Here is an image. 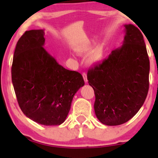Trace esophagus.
Returning <instances> with one entry per match:
<instances>
[{
	"instance_id": "1",
	"label": "esophagus",
	"mask_w": 158,
	"mask_h": 158,
	"mask_svg": "<svg viewBox=\"0 0 158 158\" xmlns=\"http://www.w3.org/2000/svg\"><path fill=\"white\" fill-rule=\"evenodd\" d=\"M82 77H83V79H84V81L85 82H88V78H87V74L86 73H82Z\"/></svg>"
}]
</instances>
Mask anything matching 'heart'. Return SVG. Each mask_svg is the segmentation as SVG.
Listing matches in <instances>:
<instances>
[{
	"mask_svg": "<svg viewBox=\"0 0 158 158\" xmlns=\"http://www.w3.org/2000/svg\"><path fill=\"white\" fill-rule=\"evenodd\" d=\"M76 52L79 55H86L92 50V46L89 44H81L75 48ZM104 59V52L102 48H99L94 51L89 59H88V63L89 64H95L101 62Z\"/></svg>",
	"mask_w": 158,
	"mask_h": 158,
	"instance_id": "b5f03b06",
	"label": "heart"
}]
</instances>
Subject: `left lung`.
Segmentation results:
<instances>
[{"label":"left lung","instance_id":"left-lung-1","mask_svg":"<svg viewBox=\"0 0 158 158\" xmlns=\"http://www.w3.org/2000/svg\"><path fill=\"white\" fill-rule=\"evenodd\" d=\"M124 27L122 46L87 75L95 94L96 116L106 126L131 119L144 103L149 87L150 64L143 34L135 25Z\"/></svg>","mask_w":158,"mask_h":158}]
</instances>
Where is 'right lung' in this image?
<instances>
[{"label": "right lung", "instance_id": "obj_1", "mask_svg": "<svg viewBox=\"0 0 158 158\" xmlns=\"http://www.w3.org/2000/svg\"><path fill=\"white\" fill-rule=\"evenodd\" d=\"M44 30L26 31L16 44L12 81L26 117L44 126L64 122L75 94L84 86L82 76L63 68L43 48Z\"/></svg>", "mask_w": 158, "mask_h": 158}]
</instances>
